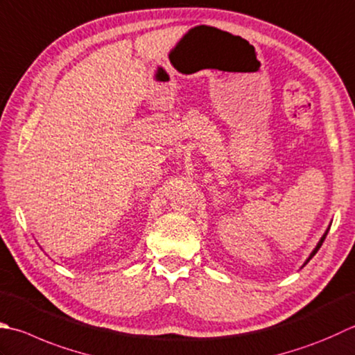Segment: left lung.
Wrapping results in <instances>:
<instances>
[{
	"mask_svg": "<svg viewBox=\"0 0 355 355\" xmlns=\"http://www.w3.org/2000/svg\"><path fill=\"white\" fill-rule=\"evenodd\" d=\"M328 231H329V229H328ZM328 231H326V232H324V235H323V237L320 239V241H318V245L315 246V249H314V251H312V252H311V255H309V259L306 260V263H308V261H309V260L312 259V257H314V255L317 254V251H318V249H320V246L323 245V241H324V239H326V235H328ZM306 263H304V265H306Z\"/></svg>",
	"mask_w": 355,
	"mask_h": 355,
	"instance_id": "obj_1",
	"label": "left lung"
}]
</instances>
